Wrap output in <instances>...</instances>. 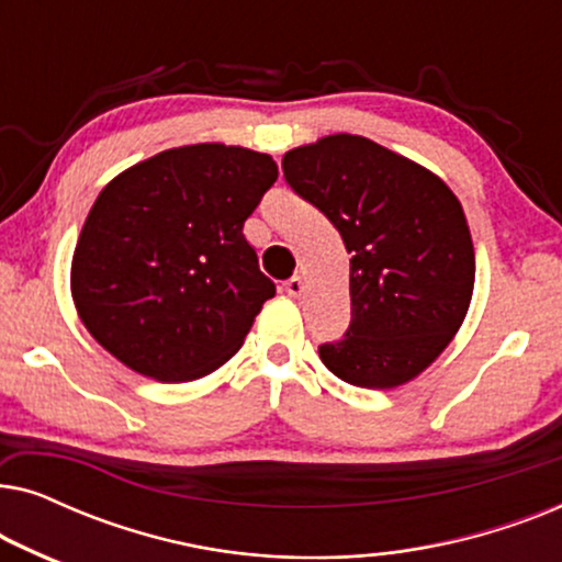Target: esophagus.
Returning <instances> with one entry per match:
<instances>
[{"mask_svg": "<svg viewBox=\"0 0 562 562\" xmlns=\"http://www.w3.org/2000/svg\"><path fill=\"white\" fill-rule=\"evenodd\" d=\"M283 289H286V294L289 296H302V291H304V281L299 279V276H291V279L283 283Z\"/></svg>", "mask_w": 562, "mask_h": 562, "instance_id": "esophagus-1", "label": "esophagus"}]
</instances>
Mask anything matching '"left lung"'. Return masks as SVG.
Listing matches in <instances>:
<instances>
[{
    "instance_id": "obj_1",
    "label": "left lung",
    "mask_w": 562,
    "mask_h": 562,
    "mask_svg": "<svg viewBox=\"0 0 562 562\" xmlns=\"http://www.w3.org/2000/svg\"><path fill=\"white\" fill-rule=\"evenodd\" d=\"M294 194L325 214L350 252V325L319 358L337 379L394 389L458 333L475 252L456 194L412 160L360 135H329L283 156Z\"/></svg>"
}]
</instances>
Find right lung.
Masks as SVG:
<instances>
[{
  "mask_svg": "<svg viewBox=\"0 0 562 562\" xmlns=\"http://www.w3.org/2000/svg\"><path fill=\"white\" fill-rule=\"evenodd\" d=\"M276 179L266 153L202 143L106 183L71 263L76 310L94 340L168 383L227 363L276 294L243 235Z\"/></svg>",
  "mask_w": 562,
  "mask_h": 562,
  "instance_id": "add662e5",
  "label": "right lung"
}]
</instances>
